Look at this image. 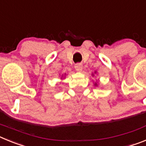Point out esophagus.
<instances>
[{
    "mask_svg": "<svg viewBox=\"0 0 146 146\" xmlns=\"http://www.w3.org/2000/svg\"><path fill=\"white\" fill-rule=\"evenodd\" d=\"M74 68H75V69L77 72H81L82 69V64H80V63H77V64H76L75 65H74Z\"/></svg>",
    "mask_w": 146,
    "mask_h": 146,
    "instance_id": "esophagus-1",
    "label": "esophagus"
}]
</instances>
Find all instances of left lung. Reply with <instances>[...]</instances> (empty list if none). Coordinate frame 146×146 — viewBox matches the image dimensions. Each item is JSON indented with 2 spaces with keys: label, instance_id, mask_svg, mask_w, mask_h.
<instances>
[{
  "label": "left lung",
  "instance_id": "8db88e82",
  "mask_svg": "<svg viewBox=\"0 0 146 146\" xmlns=\"http://www.w3.org/2000/svg\"><path fill=\"white\" fill-rule=\"evenodd\" d=\"M95 85H96V84H95Z\"/></svg>",
  "mask_w": 146,
  "mask_h": 146
}]
</instances>
